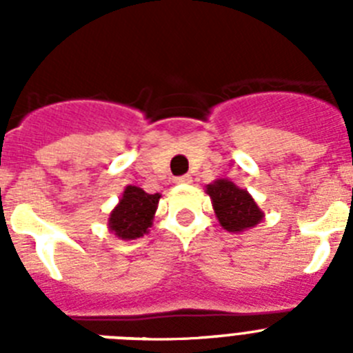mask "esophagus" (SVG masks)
<instances>
[{
	"label": "esophagus",
	"instance_id": "obj_1",
	"mask_svg": "<svg viewBox=\"0 0 353 353\" xmlns=\"http://www.w3.org/2000/svg\"><path fill=\"white\" fill-rule=\"evenodd\" d=\"M191 182H192L191 174H182V176H176V179H174V183H191Z\"/></svg>",
	"mask_w": 353,
	"mask_h": 353
}]
</instances>
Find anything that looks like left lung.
<instances>
[{
    "label": "left lung",
    "mask_w": 353,
    "mask_h": 353,
    "mask_svg": "<svg viewBox=\"0 0 353 353\" xmlns=\"http://www.w3.org/2000/svg\"><path fill=\"white\" fill-rule=\"evenodd\" d=\"M207 194L212 199L215 217L226 232H245L263 219V212L252 196L230 180L219 179L208 183Z\"/></svg>",
    "instance_id": "8db88e82"
}]
</instances>
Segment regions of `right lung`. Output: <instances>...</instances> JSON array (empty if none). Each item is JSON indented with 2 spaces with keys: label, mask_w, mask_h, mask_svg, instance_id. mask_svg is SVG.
<instances>
[{
  "label": "right lung",
  "mask_w": 353,
  "mask_h": 353,
  "mask_svg": "<svg viewBox=\"0 0 353 353\" xmlns=\"http://www.w3.org/2000/svg\"><path fill=\"white\" fill-rule=\"evenodd\" d=\"M161 194H148L136 185H127L120 201L109 214V230L121 240H134L148 233Z\"/></svg>",
  "instance_id": "obj_1"
}]
</instances>
